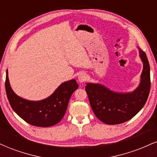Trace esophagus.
<instances>
[{
    "instance_id": "obj_1",
    "label": "esophagus",
    "mask_w": 157,
    "mask_h": 157,
    "mask_svg": "<svg viewBox=\"0 0 157 157\" xmlns=\"http://www.w3.org/2000/svg\"><path fill=\"white\" fill-rule=\"evenodd\" d=\"M78 79L80 82H83L87 80V76H86V75H85V74H82V75H80V76H79Z\"/></svg>"
}]
</instances>
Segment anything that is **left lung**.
I'll use <instances>...</instances> for the list:
<instances>
[{"mask_svg":"<svg viewBox=\"0 0 157 157\" xmlns=\"http://www.w3.org/2000/svg\"><path fill=\"white\" fill-rule=\"evenodd\" d=\"M143 62L141 82L131 93L120 94L100 84L87 83L86 91L95 116L108 125H117L128 121L142 109L151 89L150 66L145 53L140 48Z\"/></svg>","mask_w":157,"mask_h":157,"instance_id":"1","label":"left lung"}]
</instances>
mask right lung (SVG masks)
I'll use <instances>...</instances> for the list:
<instances>
[{"label":"right lung","instance_id":"obj_1","mask_svg":"<svg viewBox=\"0 0 157 157\" xmlns=\"http://www.w3.org/2000/svg\"><path fill=\"white\" fill-rule=\"evenodd\" d=\"M5 88L9 102L15 112L24 121L37 127L55 125L64 117L68 101L78 89L76 80L62 83L50 97L40 101H29L15 94L11 88L6 71Z\"/></svg>","mask_w":157,"mask_h":157}]
</instances>
